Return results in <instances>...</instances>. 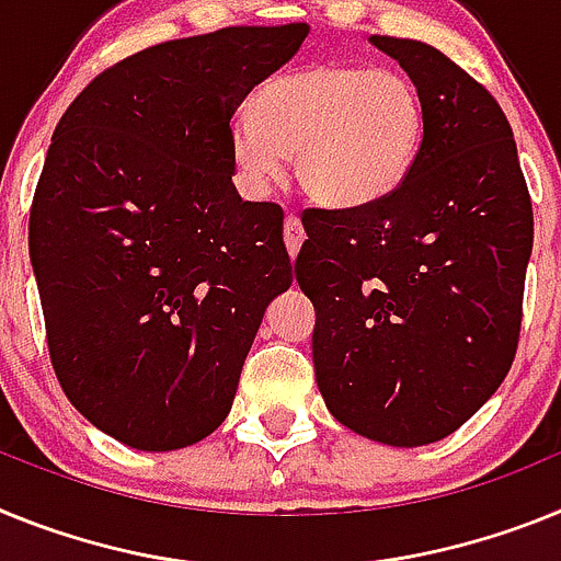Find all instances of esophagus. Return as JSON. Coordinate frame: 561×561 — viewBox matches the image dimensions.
<instances>
[{
    "instance_id": "34e87169",
    "label": "esophagus",
    "mask_w": 561,
    "mask_h": 561,
    "mask_svg": "<svg viewBox=\"0 0 561 561\" xmlns=\"http://www.w3.org/2000/svg\"><path fill=\"white\" fill-rule=\"evenodd\" d=\"M301 242H305V228H301V220L296 217V214H287L285 217V245H287V253L290 256H296L301 248Z\"/></svg>"
}]
</instances>
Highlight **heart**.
Here are the masks:
<instances>
[{"label": "heart", "instance_id": "1", "mask_svg": "<svg viewBox=\"0 0 561 561\" xmlns=\"http://www.w3.org/2000/svg\"><path fill=\"white\" fill-rule=\"evenodd\" d=\"M426 133L421 90L401 70L313 65L271 78L253 115L228 124V152L242 192L265 197L296 158L299 188L333 211L387 199L415 165Z\"/></svg>", "mask_w": 561, "mask_h": 561}]
</instances>
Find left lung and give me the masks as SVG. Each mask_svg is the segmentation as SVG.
<instances>
[{
	"label": "left lung",
	"instance_id": "1",
	"mask_svg": "<svg viewBox=\"0 0 561 561\" xmlns=\"http://www.w3.org/2000/svg\"><path fill=\"white\" fill-rule=\"evenodd\" d=\"M369 42L421 90V152L381 203L301 217L296 282L316 308V383L330 415L412 449L460 428L508 375L534 211L491 92L426 42Z\"/></svg>",
	"mask_w": 561,
	"mask_h": 561
}]
</instances>
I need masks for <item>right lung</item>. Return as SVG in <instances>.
<instances>
[{
    "label": "right lung",
    "instance_id": "obj_1",
    "mask_svg": "<svg viewBox=\"0 0 561 561\" xmlns=\"http://www.w3.org/2000/svg\"><path fill=\"white\" fill-rule=\"evenodd\" d=\"M308 24L146 47L67 106L31 208L53 369L72 407L140 451L231 412L265 308L294 282L282 208L231 183L228 124Z\"/></svg>",
    "mask_w": 561,
    "mask_h": 561
}]
</instances>
